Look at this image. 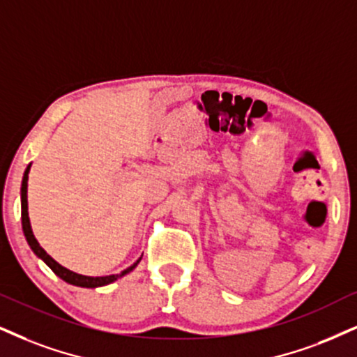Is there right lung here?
Returning a JSON list of instances; mask_svg holds the SVG:
<instances>
[{"label": "right lung", "mask_w": 357, "mask_h": 357, "mask_svg": "<svg viewBox=\"0 0 357 357\" xmlns=\"http://www.w3.org/2000/svg\"><path fill=\"white\" fill-rule=\"evenodd\" d=\"M28 174H29V167H28V169H26L24 177H23V183H21V223H23L24 236H26V240H28L31 250H33V252L36 253L38 257L41 258L43 261L46 263V265L50 266L51 270L54 271L61 280H64L66 283H69V284L82 286V288H98V286H104V284L112 283V281H116L117 278H121V276L127 275V273L132 271L135 266H137V263L140 261V258L134 263V265L129 266V268H127V270H124L122 273H119V275L84 276V275H77V273L68 270V268L61 266L59 263L54 261V259H52L50 255H47L41 248V246H39L38 240L34 238V235H33V230H31V223H29V217H28Z\"/></svg>", "instance_id": "obj_1"}]
</instances>
